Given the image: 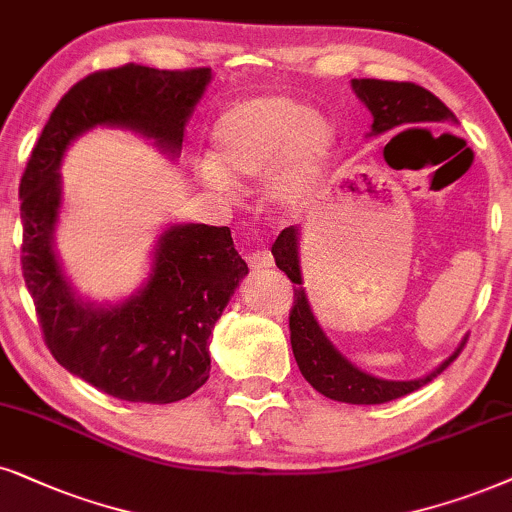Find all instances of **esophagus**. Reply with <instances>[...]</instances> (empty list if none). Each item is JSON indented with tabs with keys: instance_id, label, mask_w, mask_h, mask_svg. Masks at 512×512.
<instances>
[{
	"instance_id": "1",
	"label": "esophagus",
	"mask_w": 512,
	"mask_h": 512,
	"mask_svg": "<svg viewBox=\"0 0 512 512\" xmlns=\"http://www.w3.org/2000/svg\"><path fill=\"white\" fill-rule=\"evenodd\" d=\"M248 264H250V269H255V271L269 269V267H274V255H271L267 248L252 250L248 255Z\"/></svg>"
}]
</instances>
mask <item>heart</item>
I'll use <instances>...</instances> for the list:
<instances>
[{
    "mask_svg": "<svg viewBox=\"0 0 512 512\" xmlns=\"http://www.w3.org/2000/svg\"><path fill=\"white\" fill-rule=\"evenodd\" d=\"M333 148V132L300 101L288 96H252L219 115L212 129V165L205 181L257 179L269 174L271 200L295 205L312 191Z\"/></svg>",
    "mask_w": 512,
    "mask_h": 512,
    "instance_id": "obj_1",
    "label": "heart"
}]
</instances>
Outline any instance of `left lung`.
I'll use <instances>...</instances> for the list:
<instances>
[{
	"mask_svg": "<svg viewBox=\"0 0 512 512\" xmlns=\"http://www.w3.org/2000/svg\"><path fill=\"white\" fill-rule=\"evenodd\" d=\"M352 87L373 115V134L390 132V129L409 125V122H456V115L435 94L413 82L368 80L366 77V80H352ZM297 243H300V229L288 226L271 245V255H274L276 267L286 271V276L295 283L293 309H290V345H293L295 361L304 380L323 397L345 401V404H385V401L399 399L428 385L463 352L468 338L435 373L418 380H380L375 375L359 371L326 340L314 319L307 293L302 288Z\"/></svg>",
	"mask_w": 512,
	"mask_h": 512,
	"instance_id": "8db88e82",
	"label": "left lung"
}]
</instances>
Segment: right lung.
I'll list each match as a JSON object with an SVG mask.
<instances>
[{
  "label": "right lung",
  "instance_id": "add662e5",
  "mask_svg": "<svg viewBox=\"0 0 512 512\" xmlns=\"http://www.w3.org/2000/svg\"><path fill=\"white\" fill-rule=\"evenodd\" d=\"M210 68L127 63L82 77L58 101L18 186L25 286L49 352L63 368L125 401L172 404L210 378V335L248 264L229 226L179 224L160 236L151 281L118 307L77 300L58 267L51 231L61 208L58 165L77 134L118 125L179 153Z\"/></svg>",
  "mask_w": 512,
  "mask_h": 512
}]
</instances>
